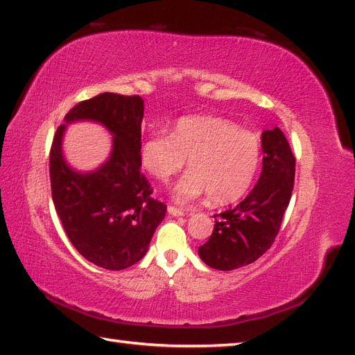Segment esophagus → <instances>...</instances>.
<instances>
[{
  "label": "esophagus",
  "instance_id": "34e87169",
  "mask_svg": "<svg viewBox=\"0 0 355 355\" xmlns=\"http://www.w3.org/2000/svg\"><path fill=\"white\" fill-rule=\"evenodd\" d=\"M168 213L172 216H183V215H186V210L178 209V207H175V205H169Z\"/></svg>",
  "mask_w": 355,
  "mask_h": 355
}]
</instances>
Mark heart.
Listing matches in <instances>:
<instances>
[{
	"label": "heart",
	"mask_w": 355,
	"mask_h": 355,
	"mask_svg": "<svg viewBox=\"0 0 355 355\" xmlns=\"http://www.w3.org/2000/svg\"><path fill=\"white\" fill-rule=\"evenodd\" d=\"M191 171L172 189L178 201H192L205 192L213 204L234 202L250 191L260 166L257 136L222 118L181 119L172 135L148 136L140 145V163L160 181Z\"/></svg>",
	"instance_id": "1"
}]
</instances>
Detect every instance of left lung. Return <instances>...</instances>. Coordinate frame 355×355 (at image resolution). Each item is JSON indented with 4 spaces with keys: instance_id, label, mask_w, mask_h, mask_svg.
I'll list each match as a JSON object with an SVG mask.
<instances>
[{
    "instance_id": "8db88e82",
    "label": "left lung",
    "mask_w": 355,
    "mask_h": 355,
    "mask_svg": "<svg viewBox=\"0 0 355 355\" xmlns=\"http://www.w3.org/2000/svg\"><path fill=\"white\" fill-rule=\"evenodd\" d=\"M263 168L250 195L234 209L220 213L209 241L198 248L205 265L233 270L255 261L274 243L289 205L295 157L278 127L261 133Z\"/></svg>"
}]
</instances>
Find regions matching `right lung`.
<instances>
[{
	"label": "right lung",
	"instance_id": "obj_1",
	"mask_svg": "<svg viewBox=\"0 0 355 355\" xmlns=\"http://www.w3.org/2000/svg\"><path fill=\"white\" fill-rule=\"evenodd\" d=\"M144 100L104 92L78 103L57 128L49 153L53 202L71 243L94 265L121 270L144 259L166 205L151 198L140 172ZM101 123L114 136L110 157L96 170H73L62 155L65 125Z\"/></svg>",
	"mask_w": 355,
	"mask_h": 355
}]
</instances>
